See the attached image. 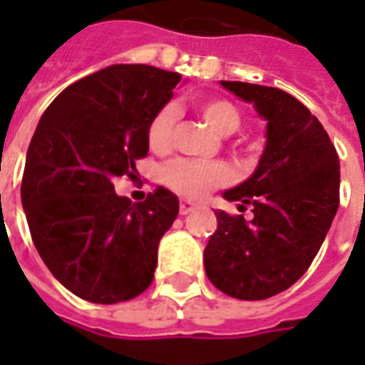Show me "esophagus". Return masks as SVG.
<instances>
[{"label":"esophagus","mask_w":365,"mask_h":365,"mask_svg":"<svg viewBox=\"0 0 365 365\" xmlns=\"http://www.w3.org/2000/svg\"><path fill=\"white\" fill-rule=\"evenodd\" d=\"M195 209H197V203H193L190 199H182V201H180V213L182 215L191 213V211H195Z\"/></svg>","instance_id":"1"}]
</instances>
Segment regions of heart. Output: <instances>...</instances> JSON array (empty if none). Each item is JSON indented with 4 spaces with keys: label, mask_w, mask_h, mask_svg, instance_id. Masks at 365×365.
I'll return each instance as SVG.
<instances>
[{
    "label": "heart",
    "mask_w": 365,
    "mask_h": 365,
    "mask_svg": "<svg viewBox=\"0 0 365 365\" xmlns=\"http://www.w3.org/2000/svg\"><path fill=\"white\" fill-rule=\"evenodd\" d=\"M197 109L209 127L219 135L235 133L240 123L235 105L227 99H205L199 101ZM175 120H178V107L168 103L160 107L150 119L146 136L148 144L154 150H166L172 143ZM227 168L217 162H201V160H175L164 168V182L178 193L185 197H201L207 191L221 185L227 180Z\"/></svg>",
    "instance_id": "obj_1"
}]
</instances>
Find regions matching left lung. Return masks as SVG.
<instances>
[{
  "mask_svg": "<svg viewBox=\"0 0 365 365\" xmlns=\"http://www.w3.org/2000/svg\"><path fill=\"white\" fill-rule=\"evenodd\" d=\"M266 120V148L254 174L222 197L252 205V221L215 211L203 252L205 274L230 297L260 301L282 293L319 252L338 211L340 162L319 119L287 91L221 82Z\"/></svg>",
  "mask_w": 365,
  "mask_h": 365,
  "instance_id": "1",
  "label": "left lung"
}]
</instances>
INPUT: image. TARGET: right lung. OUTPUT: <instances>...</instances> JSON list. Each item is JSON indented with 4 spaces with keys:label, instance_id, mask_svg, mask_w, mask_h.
Instances as JSON below:
<instances>
[{
    "label": "right lung",
    "instance_id": "right-lung-1",
    "mask_svg": "<svg viewBox=\"0 0 365 365\" xmlns=\"http://www.w3.org/2000/svg\"><path fill=\"white\" fill-rule=\"evenodd\" d=\"M182 82L178 72L113 64L68 86L29 144L21 201L41 258L78 297L111 305L154 277L160 238L180 211L166 187L143 203L115 193L148 154V125Z\"/></svg>",
    "mask_w": 365,
    "mask_h": 365
}]
</instances>
